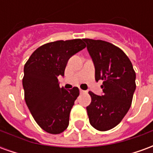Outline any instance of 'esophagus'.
<instances>
[{
    "instance_id": "34e87169",
    "label": "esophagus",
    "mask_w": 153,
    "mask_h": 153,
    "mask_svg": "<svg viewBox=\"0 0 153 153\" xmlns=\"http://www.w3.org/2000/svg\"><path fill=\"white\" fill-rule=\"evenodd\" d=\"M79 93H85V91H83V90H82V89H79Z\"/></svg>"
}]
</instances>
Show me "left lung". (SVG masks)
I'll return each mask as SVG.
<instances>
[{
  "instance_id": "1",
  "label": "left lung",
  "mask_w": 153,
  "mask_h": 153,
  "mask_svg": "<svg viewBox=\"0 0 153 153\" xmlns=\"http://www.w3.org/2000/svg\"><path fill=\"white\" fill-rule=\"evenodd\" d=\"M83 41L94 65L96 81L103 80L101 96L89 92L92 102L87 112L93 128L106 131L118 125L130 108L136 74L131 61L119 47L105 41Z\"/></svg>"
}]
</instances>
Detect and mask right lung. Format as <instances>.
<instances>
[{
    "label": "right lung",
    "mask_w": 153,
    "mask_h": 153,
    "mask_svg": "<svg viewBox=\"0 0 153 153\" xmlns=\"http://www.w3.org/2000/svg\"><path fill=\"white\" fill-rule=\"evenodd\" d=\"M83 39L56 41L38 47L24 68L23 87L26 104L35 121L52 134L65 131L70 111L79 95L77 87L60 88L58 77H64L70 57L85 48Z\"/></svg>",
    "instance_id": "right-lung-1"
}]
</instances>
